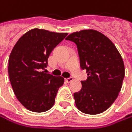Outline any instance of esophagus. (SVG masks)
Masks as SVG:
<instances>
[{
  "label": "esophagus",
  "instance_id": "esophagus-1",
  "mask_svg": "<svg viewBox=\"0 0 132 132\" xmlns=\"http://www.w3.org/2000/svg\"><path fill=\"white\" fill-rule=\"evenodd\" d=\"M74 80H73V77H70V78H67L65 79V82H67V83H71V82H73Z\"/></svg>",
  "mask_w": 132,
  "mask_h": 132
}]
</instances>
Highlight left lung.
<instances>
[{"label": "left lung", "instance_id": "1", "mask_svg": "<svg viewBox=\"0 0 132 132\" xmlns=\"http://www.w3.org/2000/svg\"><path fill=\"white\" fill-rule=\"evenodd\" d=\"M65 39L76 43L80 67L88 75L81 81V90L73 94L77 108L87 114L105 111L122 87L125 65L121 54L107 36L96 30L76 31Z\"/></svg>", "mask_w": 132, "mask_h": 132}]
</instances>
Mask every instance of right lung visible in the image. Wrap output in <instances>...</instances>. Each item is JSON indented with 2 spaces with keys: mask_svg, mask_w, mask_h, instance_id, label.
I'll return each mask as SVG.
<instances>
[{
  "mask_svg": "<svg viewBox=\"0 0 132 132\" xmlns=\"http://www.w3.org/2000/svg\"><path fill=\"white\" fill-rule=\"evenodd\" d=\"M67 35L34 28L14 45L8 59L9 79L17 99L28 110L44 112L54 105L64 78L45 73V67L53 48Z\"/></svg>",
  "mask_w": 132,
  "mask_h": 132,
  "instance_id": "obj_1",
  "label": "right lung"
}]
</instances>
